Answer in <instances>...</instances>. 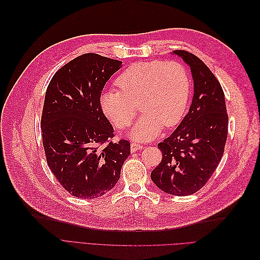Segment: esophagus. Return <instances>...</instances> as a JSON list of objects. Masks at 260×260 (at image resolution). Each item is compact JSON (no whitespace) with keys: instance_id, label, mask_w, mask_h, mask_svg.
<instances>
[{"instance_id":"34e87169","label":"esophagus","mask_w":260,"mask_h":260,"mask_svg":"<svg viewBox=\"0 0 260 260\" xmlns=\"http://www.w3.org/2000/svg\"><path fill=\"white\" fill-rule=\"evenodd\" d=\"M142 148H143V146L141 145L140 143H138V142H132L131 145H130V149H131L132 153L133 152H137V151H140V149H142Z\"/></svg>"}]
</instances>
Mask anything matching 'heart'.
<instances>
[{
	"label": "heart",
	"mask_w": 260,
	"mask_h": 260,
	"mask_svg": "<svg viewBox=\"0 0 260 260\" xmlns=\"http://www.w3.org/2000/svg\"><path fill=\"white\" fill-rule=\"evenodd\" d=\"M117 85L120 91L102 93V109L116 127L123 129L135 118L139 101L143 113L131 129L130 137L140 141L153 140L164 125L170 128L180 121L191 88L185 67L172 60L138 62L120 74Z\"/></svg>",
	"instance_id": "heart-1"
}]
</instances>
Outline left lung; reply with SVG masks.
I'll return each mask as SVG.
<instances>
[{
	"label": "left lung",
	"instance_id": "obj_1",
	"mask_svg": "<svg viewBox=\"0 0 260 260\" xmlns=\"http://www.w3.org/2000/svg\"><path fill=\"white\" fill-rule=\"evenodd\" d=\"M172 55L191 68L194 94L179 127L158 144L162 159L151 179L165 193L186 196L206 184L221 160L228 114L221 85L205 62L186 51L177 50Z\"/></svg>",
	"mask_w": 260,
	"mask_h": 260
}]
</instances>
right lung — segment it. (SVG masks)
<instances>
[{"instance_id":"1","label":"right lung","mask_w":260,"mask_h":260,"mask_svg":"<svg viewBox=\"0 0 260 260\" xmlns=\"http://www.w3.org/2000/svg\"><path fill=\"white\" fill-rule=\"evenodd\" d=\"M122 61L88 53L55 74L46 89L41 129L46 161L67 192L96 199L116 185L130 155L128 141L114 143L101 107L105 83Z\"/></svg>"}]
</instances>
